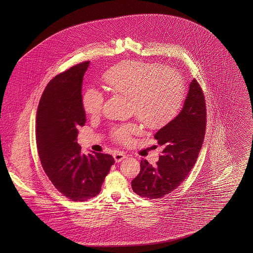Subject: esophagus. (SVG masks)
<instances>
[{"label":"esophagus","instance_id":"esophagus-1","mask_svg":"<svg viewBox=\"0 0 253 253\" xmlns=\"http://www.w3.org/2000/svg\"><path fill=\"white\" fill-rule=\"evenodd\" d=\"M126 157H127L124 154H122V153H116V154H114V158H115L116 162H121Z\"/></svg>","mask_w":253,"mask_h":253}]
</instances>
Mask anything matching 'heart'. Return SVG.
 I'll list each match as a JSON object with an SVG mask.
<instances>
[{"mask_svg":"<svg viewBox=\"0 0 253 253\" xmlns=\"http://www.w3.org/2000/svg\"><path fill=\"white\" fill-rule=\"evenodd\" d=\"M109 92L130 98L132 113L149 129L156 130L171 121L184 99V82L179 73L168 67L142 60H123L109 68L102 76ZM104 102L103 94L88 88L83 96L85 113L90 117L100 114ZM139 132L135 123H127L112 129V137L124 144L132 134Z\"/></svg>","mask_w":253,"mask_h":253,"instance_id":"b5f03b06","label":"heart"}]
</instances>
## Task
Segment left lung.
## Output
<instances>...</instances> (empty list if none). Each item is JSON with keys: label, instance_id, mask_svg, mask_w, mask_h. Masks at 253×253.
<instances>
[{"label": "left lung", "instance_id": "obj_1", "mask_svg": "<svg viewBox=\"0 0 253 253\" xmlns=\"http://www.w3.org/2000/svg\"><path fill=\"white\" fill-rule=\"evenodd\" d=\"M206 113L204 94L193 79L179 114L155 133L162 154L156 166L141 160L140 171L132 181L134 193L150 199L161 198L185 180L203 144Z\"/></svg>", "mask_w": 253, "mask_h": 253}]
</instances>
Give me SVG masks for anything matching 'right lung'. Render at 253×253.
<instances>
[{"instance_id":"1","label":"right lung","mask_w":253,"mask_h":253,"mask_svg":"<svg viewBox=\"0 0 253 253\" xmlns=\"http://www.w3.org/2000/svg\"><path fill=\"white\" fill-rule=\"evenodd\" d=\"M89 64H77L51 80L37 111V148L42 166L55 188L76 202L100 193L115 162L106 154L86 156L77 142L78 129L86 122L82 89Z\"/></svg>"}]
</instances>
